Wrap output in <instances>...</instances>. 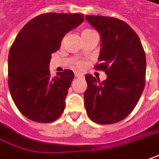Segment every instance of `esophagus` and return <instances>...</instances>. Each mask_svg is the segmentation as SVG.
<instances>
[{"label":"esophagus","mask_w":159,"mask_h":159,"mask_svg":"<svg viewBox=\"0 0 159 159\" xmlns=\"http://www.w3.org/2000/svg\"><path fill=\"white\" fill-rule=\"evenodd\" d=\"M75 77H78V78H82V77H84V75H83L82 73H78V72H75Z\"/></svg>","instance_id":"1"}]
</instances>
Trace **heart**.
Wrapping results in <instances>:
<instances>
[{
    "label": "heart",
    "instance_id": "heart-1",
    "mask_svg": "<svg viewBox=\"0 0 159 159\" xmlns=\"http://www.w3.org/2000/svg\"><path fill=\"white\" fill-rule=\"evenodd\" d=\"M87 31H90V30H84V32H87ZM84 32H83V33H84ZM77 67H81V64H80V63H78V64H77Z\"/></svg>",
    "mask_w": 159,
    "mask_h": 159
}]
</instances>
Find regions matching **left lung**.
<instances>
[{
    "label": "left lung",
    "instance_id": "left-lung-1",
    "mask_svg": "<svg viewBox=\"0 0 159 159\" xmlns=\"http://www.w3.org/2000/svg\"><path fill=\"white\" fill-rule=\"evenodd\" d=\"M101 36L100 64L107 75L102 83L87 74L84 105L89 117L99 125L125 119L139 102L145 84L146 58L141 41L124 20L114 17L86 16Z\"/></svg>",
    "mask_w": 159,
    "mask_h": 159
}]
</instances>
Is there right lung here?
<instances>
[{
  "label": "right lung",
  "instance_id": "right-lung-1",
  "mask_svg": "<svg viewBox=\"0 0 159 159\" xmlns=\"http://www.w3.org/2000/svg\"><path fill=\"white\" fill-rule=\"evenodd\" d=\"M82 14L47 13L30 20L12 44L8 54V88L20 112L37 123H51L61 116L74 78L70 70L50 77L51 54L64 34L84 20Z\"/></svg>",
  "mask_w": 159,
  "mask_h": 159
}]
</instances>
